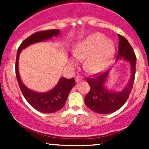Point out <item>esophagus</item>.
Masks as SVG:
<instances>
[{
    "label": "esophagus",
    "mask_w": 149,
    "mask_h": 149,
    "mask_svg": "<svg viewBox=\"0 0 149 149\" xmlns=\"http://www.w3.org/2000/svg\"><path fill=\"white\" fill-rule=\"evenodd\" d=\"M83 80H84V79L81 77V76H77L76 77V83H79V82L82 81Z\"/></svg>",
    "instance_id": "esophagus-1"
}]
</instances>
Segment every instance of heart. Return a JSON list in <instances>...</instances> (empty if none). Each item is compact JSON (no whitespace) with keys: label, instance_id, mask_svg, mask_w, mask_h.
<instances>
[{"label":"heart","instance_id":"b5f03b06","mask_svg":"<svg viewBox=\"0 0 149 149\" xmlns=\"http://www.w3.org/2000/svg\"><path fill=\"white\" fill-rule=\"evenodd\" d=\"M115 43L101 33H94L78 42L73 48L76 59L84 60V68L87 72L97 73L104 70L115 55ZM75 64V61L70 59Z\"/></svg>","mask_w":149,"mask_h":149}]
</instances>
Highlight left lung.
Masks as SVG:
<instances>
[{"instance_id":"8db88e82","label":"left lung","mask_w":149,"mask_h":149,"mask_svg":"<svg viewBox=\"0 0 149 149\" xmlns=\"http://www.w3.org/2000/svg\"><path fill=\"white\" fill-rule=\"evenodd\" d=\"M119 45L117 61L123 59L130 63V76L127 84L121 91L109 90L106 86L110 70L86 79L90 91L86 96L85 104L91 111L98 114H109L118 110L128 99L136 74V57L130 43L124 37L118 34Z\"/></svg>"}]
</instances>
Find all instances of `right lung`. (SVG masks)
Returning <instances> with one entry per match:
<instances>
[{
  "label": "right lung",
  "instance_id": "add662e5",
  "mask_svg": "<svg viewBox=\"0 0 149 149\" xmlns=\"http://www.w3.org/2000/svg\"><path fill=\"white\" fill-rule=\"evenodd\" d=\"M61 34L59 29H50L34 33L19 46L16 55V75L19 88L28 103L42 113H53L63 107L70 90L76 85L74 78L68 79L61 77L57 85L47 92H36L27 88L21 79L19 73V55L22 49L34 43L50 40Z\"/></svg>",
  "mask_w": 149,
  "mask_h": 149
}]
</instances>
